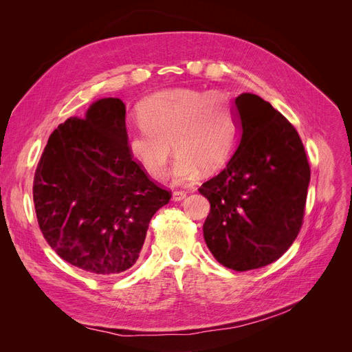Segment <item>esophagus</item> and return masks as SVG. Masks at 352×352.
<instances>
[{
    "instance_id": "obj_1",
    "label": "esophagus",
    "mask_w": 352,
    "mask_h": 352,
    "mask_svg": "<svg viewBox=\"0 0 352 352\" xmlns=\"http://www.w3.org/2000/svg\"><path fill=\"white\" fill-rule=\"evenodd\" d=\"M186 198V192L185 190H175V192L172 194V199L173 201H182Z\"/></svg>"
}]
</instances>
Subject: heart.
<instances>
[{"instance_id":"b5f03b06","label":"heart","mask_w":352,"mask_h":352,"mask_svg":"<svg viewBox=\"0 0 352 352\" xmlns=\"http://www.w3.org/2000/svg\"><path fill=\"white\" fill-rule=\"evenodd\" d=\"M138 120L141 126L127 133V151L148 176L162 179L173 146L177 153L173 184L192 182L202 168H221L241 138L238 110L223 92L189 88L157 92L140 104Z\"/></svg>"}]
</instances>
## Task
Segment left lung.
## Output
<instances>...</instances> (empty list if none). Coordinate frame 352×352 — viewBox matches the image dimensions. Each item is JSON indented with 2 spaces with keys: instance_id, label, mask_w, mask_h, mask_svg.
Returning a JSON list of instances; mask_svg holds the SVG:
<instances>
[{
  "instance_id": "left-lung-1",
  "label": "left lung",
  "mask_w": 352,
  "mask_h": 352,
  "mask_svg": "<svg viewBox=\"0 0 352 352\" xmlns=\"http://www.w3.org/2000/svg\"><path fill=\"white\" fill-rule=\"evenodd\" d=\"M241 140L226 167L198 189L210 201L202 232L228 269L264 267L291 247L302 225L310 166L295 127L254 94L235 100Z\"/></svg>"
}]
</instances>
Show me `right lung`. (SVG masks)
Masks as SVG:
<instances>
[{
	"label": "right lung",
	"mask_w": 352,
	"mask_h": 352,
	"mask_svg": "<svg viewBox=\"0 0 352 352\" xmlns=\"http://www.w3.org/2000/svg\"><path fill=\"white\" fill-rule=\"evenodd\" d=\"M126 105L92 102L51 133L34 179L42 235L72 265L101 276L129 270L170 192L151 182L126 145Z\"/></svg>",
	"instance_id": "add662e5"
}]
</instances>
